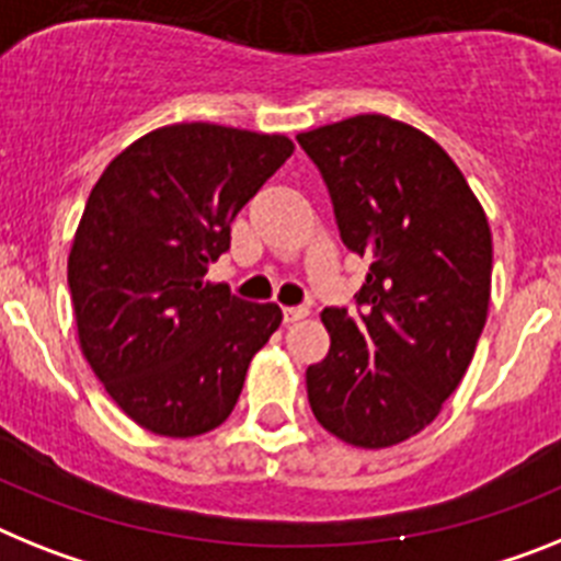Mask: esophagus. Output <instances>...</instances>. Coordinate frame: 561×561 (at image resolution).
I'll return each instance as SVG.
<instances>
[{"label":"esophagus","mask_w":561,"mask_h":561,"mask_svg":"<svg viewBox=\"0 0 561 561\" xmlns=\"http://www.w3.org/2000/svg\"><path fill=\"white\" fill-rule=\"evenodd\" d=\"M309 318V306H286L284 320L286 323H298V320Z\"/></svg>","instance_id":"34e87169"}]
</instances>
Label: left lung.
<instances>
[{
  "label": "left lung",
  "mask_w": 561,
  "mask_h": 561,
  "mask_svg": "<svg viewBox=\"0 0 561 561\" xmlns=\"http://www.w3.org/2000/svg\"><path fill=\"white\" fill-rule=\"evenodd\" d=\"M298 141L346 249L371 261L366 312L320 314L332 346L306 368L309 405L343 443L391 448L437 420L471 366L491 304V227L451 156L411 124L366 113Z\"/></svg>",
  "instance_id": "left-lung-1"
}]
</instances>
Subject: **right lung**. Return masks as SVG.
Wrapping results in <instances>:
<instances>
[{
	"label": "right lung",
	"instance_id": "add662e5",
	"mask_svg": "<svg viewBox=\"0 0 561 561\" xmlns=\"http://www.w3.org/2000/svg\"><path fill=\"white\" fill-rule=\"evenodd\" d=\"M291 152L277 133L167 124L124 147L90 190L67 257L79 346L110 400L158 437L218 428L284 320L277 304L234 298L204 275Z\"/></svg>",
	"mask_w": 561,
	"mask_h": 561
}]
</instances>
